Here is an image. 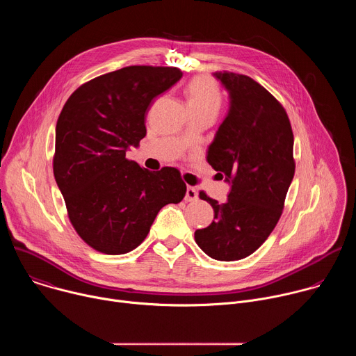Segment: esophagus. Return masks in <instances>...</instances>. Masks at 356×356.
I'll return each instance as SVG.
<instances>
[{
    "label": "esophagus",
    "mask_w": 356,
    "mask_h": 356,
    "mask_svg": "<svg viewBox=\"0 0 356 356\" xmlns=\"http://www.w3.org/2000/svg\"><path fill=\"white\" fill-rule=\"evenodd\" d=\"M197 197H198L197 190L194 187L188 186L186 190V201H194V200H197Z\"/></svg>",
    "instance_id": "obj_1"
}]
</instances>
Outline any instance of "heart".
Segmentation results:
<instances>
[{"label": "heart", "mask_w": 356, "mask_h": 356, "mask_svg": "<svg viewBox=\"0 0 356 356\" xmlns=\"http://www.w3.org/2000/svg\"><path fill=\"white\" fill-rule=\"evenodd\" d=\"M187 98L191 111L218 113L222 97L218 84L209 76H195L187 86Z\"/></svg>", "instance_id": "1"}]
</instances>
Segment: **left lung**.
Masks as SVG:
<instances>
[{"mask_svg":"<svg viewBox=\"0 0 356 356\" xmlns=\"http://www.w3.org/2000/svg\"><path fill=\"white\" fill-rule=\"evenodd\" d=\"M229 92V111L209 147L207 162L231 183L225 202L200 191L214 221L194 232L197 245L217 261L252 255L275 229L294 176L293 131L286 110L258 81L216 72Z\"/></svg>","mask_w":356,"mask_h":356,"instance_id":"left-lung-1","label":"left lung"}]
</instances>
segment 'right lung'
Here are the masks:
<instances>
[{
	"label": "right lung",
	"instance_id": "right-lung-1",
	"mask_svg": "<svg viewBox=\"0 0 356 356\" xmlns=\"http://www.w3.org/2000/svg\"><path fill=\"white\" fill-rule=\"evenodd\" d=\"M181 76L177 67L128 66L81 84L63 106L54 175L73 228L98 252H131L161 209L186 195L177 169L150 172L125 156L146 135L152 101Z\"/></svg>",
	"mask_w": 356,
	"mask_h": 356
}]
</instances>
